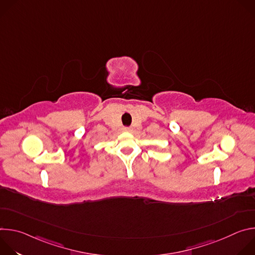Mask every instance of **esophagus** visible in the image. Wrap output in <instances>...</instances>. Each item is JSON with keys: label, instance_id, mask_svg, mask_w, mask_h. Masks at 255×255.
<instances>
[{"label": "esophagus", "instance_id": "obj_1", "mask_svg": "<svg viewBox=\"0 0 255 255\" xmlns=\"http://www.w3.org/2000/svg\"><path fill=\"white\" fill-rule=\"evenodd\" d=\"M131 130H132V129H131L130 127H125V128H124V131H126V132H131Z\"/></svg>", "mask_w": 255, "mask_h": 255}]
</instances>
